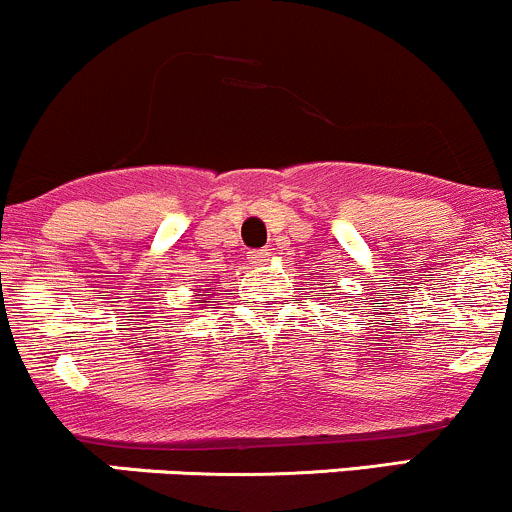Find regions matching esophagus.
I'll return each mask as SVG.
<instances>
[{
    "instance_id": "34e87169",
    "label": "esophagus",
    "mask_w": 512,
    "mask_h": 512,
    "mask_svg": "<svg viewBox=\"0 0 512 512\" xmlns=\"http://www.w3.org/2000/svg\"><path fill=\"white\" fill-rule=\"evenodd\" d=\"M249 261L254 263V266H263V263L271 261V249H254V251H249Z\"/></svg>"
}]
</instances>
